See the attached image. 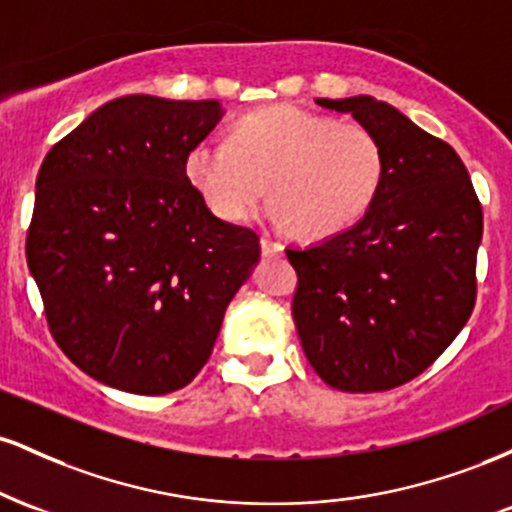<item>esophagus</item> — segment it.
Wrapping results in <instances>:
<instances>
[{
	"instance_id": "34e87169",
	"label": "esophagus",
	"mask_w": 512,
	"mask_h": 512,
	"mask_svg": "<svg viewBox=\"0 0 512 512\" xmlns=\"http://www.w3.org/2000/svg\"><path fill=\"white\" fill-rule=\"evenodd\" d=\"M260 245H262V255H264V257H279V255H284V245L276 243V240H272L269 236H262Z\"/></svg>"
}]
</instances>
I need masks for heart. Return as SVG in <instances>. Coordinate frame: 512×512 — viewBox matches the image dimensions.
<instances>
[{
    "label": "heart",
    "instance_id": "heart-1",
    "mask_svg": "<svg viewBox=\"0 0 512 512\" xmlns=\"http://www.w3.org/2000/svg\"><path fill=\"white\" fill-rule=\"evenodd\" d=\"M185 175L223 221L248 219L267 192L269 219L301 238L325 240L373 207L385 180V149L358 122L269 105L240 117L231 139L192 146Z\"/></svg>",
    "mask_w": 512,
    "mask_h": 512
}]
</instances>
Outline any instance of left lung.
I'll return each instance as SVG.
<instances>
[{
  "mask_svg": "<svg viewBox=\"0 0 512 512\" xmlns=\"http://www.w3.org/2000/svg\"><path fill=\"white\" fill-rule=\"evenodd\" d=\"M383 142L385 180L349 231L291 248L293 322L310 366L334 390L383 392L431 366L477 301L484 214L462 158L370 96L317 98Z\"/></svg>",
  "mask_w": 512,
  "mask_h": 512,
  "instance_id": "8db88e82",
  "label": "left lung"
}]
</instances>
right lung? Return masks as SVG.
I'll return each mask as SVG.
<instances>
[{"instance_id": "1", "label": "right lung", "mask_w": 512, "mask_h": 512, "mask_svg": "<svg viewBox=\"0 0 512 512\" xmlns=\"http://www.w3.org/2000/svg\"><path fill=\"white\" fill-rule=\"evenodd\" d=\"M221 117L219 101L122 96L40 166L28 269L57 346L98 383L134 395L192 383L260 260L257 233L216 219L185 175Z\"/></svg>"}]
</instances>
